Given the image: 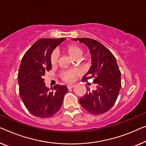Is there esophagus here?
Returning a JSON list of instances; mask_svg holds the SVG:
<instances>
[{"instance_id":"esophagus-1","label":"esophagus","mask_w":146,"mask_h":146,"mask_svg":"<svg viewBox=\"0 0 146 146\" xmlns=\"http://www.w3.org/2000/svg\"><path fill=\"white\" fill-rule=\"evenodd\" d=\"M67 88H68V89H71V88H73V87H75V84H67Z\"/></svg>"}]
</instances>
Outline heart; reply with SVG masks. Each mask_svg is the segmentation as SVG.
I'll list each match as a JSON object with an SVG mask.
<instances>
[{
  "label": "heart",
  "mask_w": 146,
  "mask_h": 146,
  "mask_svg": "<svg viewBox=\"0 0 146 146\" xmlns=\"http://www.w3.org/2000/svg\"><path fill=\"white\" fill-rule=\"evenodd\" d=\"M64 50L73 59L79 58L82 54V50L79 46L71 44L64 48ZM58 54L56 51H53L49 56L50 64L52 67H55L58 64ZM79 73L77 70H67L62 71L60 74L62 79L66 82H73L76 75Z\"/></svg>",
  "instance_id": "obj_1"
}]
</instances>
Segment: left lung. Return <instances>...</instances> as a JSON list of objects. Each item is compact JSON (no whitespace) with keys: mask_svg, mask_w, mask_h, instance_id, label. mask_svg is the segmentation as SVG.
<instances>
[{"mask_svg":"<svg viewBox=\"0 0 146 146\" xmlns=\"http://www.w3.org/2000/svg\"><path fill=\"white\" fill-rule=\"evenodd\" d=\"M84 43L88 47L92 56V66L82 81L93 79L96 90L87 91L79 98L82 107L91 114L105 113L116 102L121 87V71L116 59L111 52L101 42L88 38H72Z\"/></svg>","mask_w":146,"mask_h":146,"instance_id":"left-lung-1","label":"left lung"}]
</instances>
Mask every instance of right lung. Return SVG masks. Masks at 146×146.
Returning a JSON list of instances; mask_svg holds the SVG:
<instances>
[{
  "mask_svg": "<svg viewBox=\"0 0 146 146\" xmlns=\"http://www.w3.org/2000/svg\"><path fill=\"white\" fill-rule=\"evenodd\" d=\"M66 40L40 38L25 52L19 66L17 79L19 92L27 110L34 116L49 118L60 110L67 92L66 85L56 84L49 91L43 79L52 68L49 56L54 49Z\"/></svg>",
  "mask_w": 146,
  "mask_h": 146,
  "instance_id": "right-lung-1",
  "label": "right lung"
}]
</instances>
